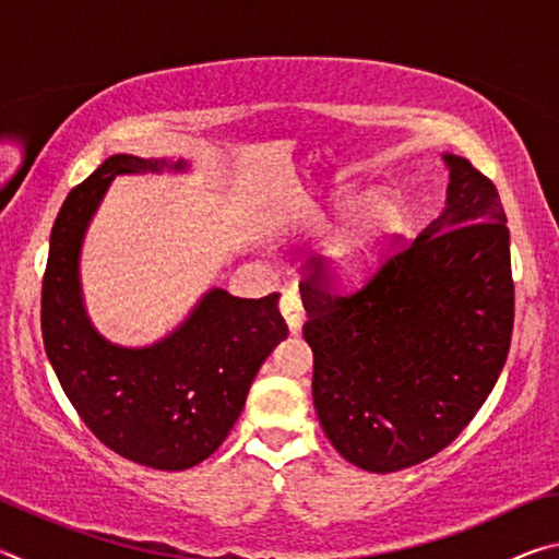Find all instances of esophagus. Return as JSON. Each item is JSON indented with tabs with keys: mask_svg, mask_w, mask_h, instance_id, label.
I'll return each mask as SVG.
<instances>
[{
	"mask_svg": "<svg viewBox=\"0 0 559 559\" xmlns=\"http://www.w3.org/2000/svg\"><path fill=\"white\" fill-rule=\"evenodd\" d=\"M281 316L286 318V325L290 328V333H296L302 325V308H300V298L293 290H283L281 296Z\"/></svg>",
	"mask_w": 559,
	"mask_h": 559,
	"instance_id": "obj_1",
	"label": "esophagus"
}]
</instances>
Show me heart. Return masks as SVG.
I'll use <instances>...</instances> for the list:
<instances>
[{"label":"heart","mask_w":559,"mask_h":559,"mask_svg":"<svg viewBox=\"0 0 559 559\" xmlns=\"http://www.w3.org/2000/svg\"><path fill=\"white\" fill-rule=\"evenodd\" d=\"M328 214H349L323 253V269L333 281L353 283L377 269L406 226L404 200L392 189L365 192L343 187L328 200Z\"/></svg>","instance_id":"obj_1"}]
</instances>
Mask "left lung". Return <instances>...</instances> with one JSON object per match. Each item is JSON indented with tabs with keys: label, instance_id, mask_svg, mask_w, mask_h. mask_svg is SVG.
I'll return each instance as SVG.
<instances>
[{
	"label": "left lung",
	"instance_id": "left-lung-1",
	"mask_svg": "<svg viewBox=\"0 0 559 559\" xmlns=\"http://www.w3.org/2000/svg\"><path fill=\"white\" fill-rule=\"evenodd\" d=\"M441 157L447 206L377 276L345 296L300 283L320 427L370 473L447 449L496 386L513 333L503 204L466 157Z\"/></svg>",
	"mask_w": 559,
	"mask_h": 559
}]
</instances>
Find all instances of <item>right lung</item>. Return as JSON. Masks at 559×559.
Returning a JSON list of instances; mask_svg holds the SVG:
<instances>
[{
  "instance_id": "obj_1",
  "label": "right lung",
  "mask_w": 559,
  "mask_h": 559,
  "mask_svg": "<svg viewBox=\"0 0 559 559\" xmlns=\"http://www.w3.org/2000/svg\"><path fill=\"white\" fill-rule=\"evenodd\" d=\"M187 169V159L110 155L66 197L41 288L46 357L73 409L108 449L157 471L192 468L222 447L263 359L288 335L278 293L253 300L216 286L153 345L110 343L93 325L81 249L112 179Z\"/></svg>"
}]
</instances>
